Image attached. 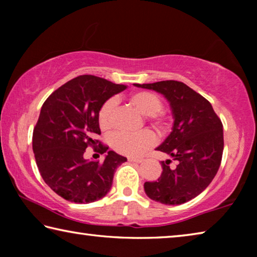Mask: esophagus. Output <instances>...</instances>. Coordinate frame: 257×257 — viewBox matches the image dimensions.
Instances as JSON below:
<instances>
[{
    "label": "esophagus",
    "mask_w": 257,
    "mask_h": 257,
    "mask_svg": "<svg viewBox=\"0 0 257 257\" xmlns=\"http://www.w3.org/2000/svg\"><path fill=\"white\" fill-rule=\"evenodd\" d=\"M128 161H129V162L141 163V162H143V161H144V159H143V158H134V156H129Z\"/></svg>",
    "instance_id": "obj_1"
}]
</instances>
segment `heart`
Masks as SVG:
<instances>
[{"label": "heart", "instance_id": "1", "mask_svg": "<svg viewBox=\"0 0 257 257\" xmlns=\"http://www.w3.org/2000/svg\"><path fill=\"white\" fill-rule=\"evenodd\" d=\"M129 103L134 105L142 114L146 115L154 127L160 132H165L169 127V120L165 113L161 110L163 106L162 99L151 92H136L129 96ZM116 101L107 99L98 111V124L102 132H110L115 122ZM156 142L154 134L150 130H143L137 134L116 133L111 137V145L118 153L129 156L142 154L143 152L153 146Z\"/></svg>", "mask_w": 257, "mask_h": 257}]
</instances>
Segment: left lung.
Returning <instances> with one entry per match:
<instances>
[{"mask_svg": "<svg viewBox=\"0 0 257 257\" xmlns=\"http://www.w3.org/2000/svg\"><path fill=\"white\" fill-rule=\"evenodd\" d=\"M155 90L168 99L173 114L172 132L158 151L177 161H162L158 180L146 181L147 196L167 205H179L193 199L211 184L219 170L223 152V125L211 103L181 81L163 80L134 84Z\"/></svg>", "mask_w": 257, "mask_h": 257, "instance_id": "left-lung-1", "label": "left lung"}]
</instances>
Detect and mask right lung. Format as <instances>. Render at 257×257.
Segmentation results:
<instances>
[{
    "mask_svg": "<svg viewBox=\"0 0 257 257\" xmlns=\"http://www.w3.org/2000/svg\"><path fill=\"white\" fill-rule=\"evenodd\" d=\"M125 88L104 78L82 75L59 87L43 104L33 133V151L42 178L59 196L86 204L98 201L111 189L115 169L127 158L107 151L95 139L101 135L98 111ZM88 146L101 154L108 152L104 163L84 160Z\"/></svg>",
    "mask_w": 257,
    "mask_h": 257,
    "instance_id": "add662e5",
    "label": "right lung"
}]
</instances>
